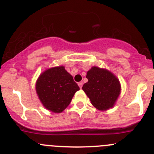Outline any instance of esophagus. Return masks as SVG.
I'll return each mask as SVG.
<instances>
[{"instance_id":"1","label":"esophagus","mask_w":154,"mask_h":154,"mask_svg":"<svg viewBox=\"0 0 154 154\" xmlns=\"http://www.w3.org/2000/svg\"><path fill=\"white\" fill-rule=\"evenodd\" d=\"M78 86H79V87H80V88L81 89L82 87H83V83H82V82H79V83H78Z\"/></svg>"}]
</instances>
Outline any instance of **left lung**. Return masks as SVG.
<instances>
[{
    "label": "left lung",
    "mask_w": 154,
    "mask_h": 154,
    "mask_svg": "<svg viewBox=\"0 0 154 154\" xmlns=\"http://www.w3.org/2000/svg\"><path fill=\"white\" fill-rule=\"evenodd\" d=\"M88 82L82 89L97 109L106 111L113 107L121 93V85L117 77L109 70L93 67L87 71Z\"/></svg>",
    "instance_id": "obj_1"
}]
</instances>
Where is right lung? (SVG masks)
Here are the masks:
<instances>
[{
    "label": "right lung",
    "mask_w": 154,
    "mask_h": 154,
    "mask_svg": "<svg viewBox=\"0 0 154 154\" xmlns=\"http://www.w3.org/2000/svg\"><path fill=\"white\" fill-rule=\"evenodd\" d=\"M35 90L46 109L60 113L69 106L80 88L72 76L60 66L44 71L37 80Z\"/></svg>",
    "instance_id": "obj_1"
}]
</instances>
